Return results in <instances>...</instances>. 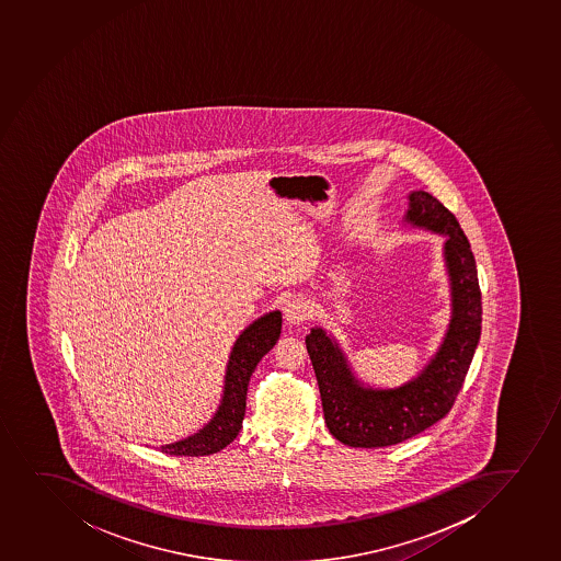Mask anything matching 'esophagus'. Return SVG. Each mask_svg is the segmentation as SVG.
<instances>
[{
	"label": "esophagus",
	"instance_id": "34e87169",
	"mask_svg": "<svg viewBox=\"0 0 561 561\" xmlns=\"http://www.w3.org/2000/svg\"><path fill=\"white\" fill-rule=\"evenodd\" d=\"M284 313L287 324L298 325L301 322H306L313 311H311V306L304 298H293V300L285 304Z\"/></svg>",
	"mask_w": 561,
	"mask_h": 561
}]
</instances>
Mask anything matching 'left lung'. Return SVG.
Listing matches in <instances>:
<instances>
[{"instance_id": "8db88e82", "label": "left lung", "mask_w": 561, "mask_h": 561, "mask_svg": "<svg viewBox=\"0 0 561 561\" xmlns=\"http://www.w3.org/2000/svg\"><path fill=\"white\" fill-rule=\"evenodd\" d=\"M400 226L443 237L450 320L428 362L400 386H374L359 378L332 332L314 325L306 337L325 426L356 448L398 445L440 421L463 386L482 332L477 261L453 213L426 191H410Z\"/></svg>"}]
</instances>
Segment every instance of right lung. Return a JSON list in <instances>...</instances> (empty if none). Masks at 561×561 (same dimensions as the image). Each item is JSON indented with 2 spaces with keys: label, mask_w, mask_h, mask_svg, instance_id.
I'll return each instance as SVG.
<instances>
[{
  "label": "right lung",
  "mask_w": 561,
  "mask_h": 561,
  "mask_svg": "<svg viewBox=\"0 0 561 561\" xmlns=\"http://www.w3.org/2000/svg\"><path fill=\"white\" fill-rule=\"evenodd\" d=\"M282 333V311H271L253 320L242 330L229 352L224 374L222 394L211 419L196 434L159 446V450L170 456H211L236 439L242 428L247 413V392L250 376L257 363L266 356Z\"/></svg>",
  "instance_id": "obj_1"
}]
</instances>
